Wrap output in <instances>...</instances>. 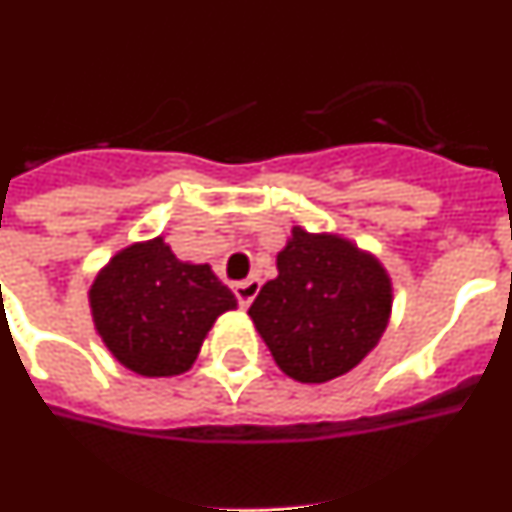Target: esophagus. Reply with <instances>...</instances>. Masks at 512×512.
Returning <instances> with one entry per match:
<instances>
[{
  "mask_svg": "<svg viewBox=\"0 0 512 512\" xmlns=\"http://www.w3.org/2000/svg\"><path fill=\"white\" fill-rule=\"evenodd\" d=\"M259 289H261V282L256 277H248V279H243V282L233 284V292H235V297H238V305L241 307L251 305L253 297L259 295Z\"/></svg>",
  "mask_w": 512,
  "mask_h": 512,
  "instance_id": "esophagus-1",
  "label": "esophagus"
}]
</instances>
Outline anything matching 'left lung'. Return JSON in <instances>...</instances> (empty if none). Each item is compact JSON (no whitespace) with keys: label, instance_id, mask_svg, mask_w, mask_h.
I'll list each match as a JSON object with an SVG mask.
<instances>
[{"label":"left lung","instance_id":"left-lung-1","mask_svg":"<svg viewBox=\"0 0 512 512\" xmlns=\"http://www.w3.org/2000/svg\"><path fill=\"white\" fill-rule=\"evenodd\" d=\"M277 271L248 315L279 369L323 384L361 364L392 312L390 274L377 256L341 235L295 225L277 253Z\"/></svg>","mask_w":512,"mask_h":512}]
</instances>
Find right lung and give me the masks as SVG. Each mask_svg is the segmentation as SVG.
<instances>
[{"mask_svg":"<svg viewBox=\"0 0 512 512\" xmlns=\"http://www.w3.org/2000/svg\"><path fill=\"white\" fill-rule=\"evenodd\" d=\"M235 305L210 266L179 261L161 235L115 253L89 289L99 338L140 377L187 372L207 330Z\"/></svg>","mask_w":512,"mask_h":512,"instance_id":"right-lung-1","label":"right lung"}]
</instances>
